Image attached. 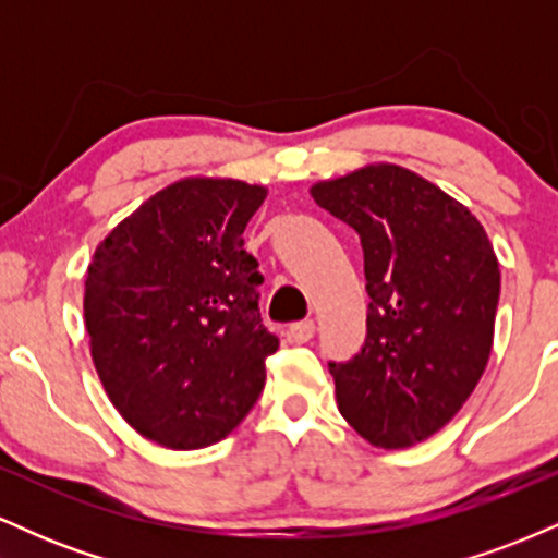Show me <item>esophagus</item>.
I'll return each mask as SVG.
<instances>
[{"label": "esophagus", "mask_w": 558, "mask_h": 558, "mask_svg": "<svg viewBox=\"0 0 558 558\" xmlns=\"http://www.w3.org/2000/svg\"><path fill=\"white\" fill-rule=\"evenodd\" d=\"M288 332H291V338L296 343H306L312 336H315V319H301V323H293L291 328H288Z\"/></svg>", "instance_id": "34e87169"}]
</instances>
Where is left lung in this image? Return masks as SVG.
<instances>
[{
	"instance_id": "8db88e82",
	"label": "left lung",
	"mask_w": 558,
	"mask_h": 558,
	"mask_svg": "<svg viewBox=\"0 0 558 558\" xmlns=\"http://www.w3.org/2000/svg\"><path fill=\"white\" fill-rule=\"evenodd\" d=\"M312 196L360 233L369 293L362 349L328 362L338 409L373 446L420 444L462 409L488 364L501 293L488 233L399 165L315 183Z\"/></svg>"
}]
</instances>
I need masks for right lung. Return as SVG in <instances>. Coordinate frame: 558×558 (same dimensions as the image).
<instances>
[{
    "mask_svg": "<svg viewBox=\"0 0 558 558\" xmlns=\"http://www.w3.org/2000/svg\"><path fill=\"white\" fill-rule=\"evenodd\" d=\"M267 189L185 178L99 243L83 317L94 367L125 422L159 446L204 448L252 412L278 336L262 325L243 230Z\"/></svg>",
    "mask_w": 558,
    "mask_h": 558,
    "instance_id": "1",
    "label": "right lung"
}]
</instances>
